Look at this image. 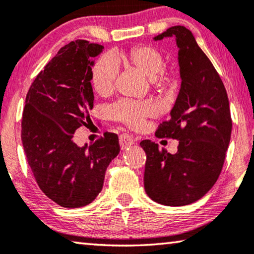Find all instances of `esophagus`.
Masks as SVG:
<instances>
[{
	"label": "esophagus",
	"instance_id": "34e87169",
	"mask_svg": "<svg viewBox=\"0 0 254 254\" xmlns=\"http://www.w3.org/2000/svg\"><path fill=\"white\" fill-rule=\"evenodd\" d=\"M119 142H120V147H121V149H123V150H125V149H127V148H129V147H131V145L134 144L133 137L129 136V135H127V134L120 135Z\"/></svg>",
	"mask_w": 254,
	"mask_h": 254
}]
</instances>
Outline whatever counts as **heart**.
Instances as JSON below:
<instances>
[{"label":"heart","instance_id":"b5f03b06","mask_svg":"<svg viewBox=\"0 0 254 254\" xmlns=\"http://www.w3.org/2000/svg\"><path fill=\"white\" fill-rule=\"evenodd\" d=\"M124 64L131 67L158 85H166L171 81L170 76L162 74L164 59L161 52L150 46H138L128 53H116L112 59L102 57L97 60L92 69V84L95 91L100 96H106L114 88L117 76V64ZM155 107L148 102H129L123 100L110 109L114 119L130 127L140 126L144 118L154 116Z\"/></svg>","mask_w":254,"mask_h":254}]
</instances>
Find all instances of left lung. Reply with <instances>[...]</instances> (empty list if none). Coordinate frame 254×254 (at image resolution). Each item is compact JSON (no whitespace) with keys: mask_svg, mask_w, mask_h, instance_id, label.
Returning <instances> with one entry per match:
<instances>
[{"mask_svg":"<svg viewBox=\"0 0 254 254\" xmlns=\"http://www.w3.org/2000/svg\"><path fill=\"white\" fill-rule=\"evenodd\" d=\"M175 38L182 83L170 120L158 137L179 141L176 154L143 140L145 193L155 202L179 207L201 199L216 183L231 136L230 106L223 82L185 26H172L154 40Z\"/></svg>","mask_w":254,"mask_h":254,"instance_id":"left-lung-1","label":"left lung"}]
</instances>
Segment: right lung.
I'll return each mask as SVG.
<instances>
[{"instance_id": "add662e5", "label": "right lung", "mask_w": 254, "mask_h": 254, "mask_svg": "<svg viewBox=\"0 0 254 254\" xmlns=\"http://www.w3.org/2000/svg\"><path fill=\"white\" fill-rule=\"evenodd\" d=\"M103 50L86 40L65 45L26 95L22 142L27 163L45 195L64 208L91 203L103 189L107 166L120 152L113 133L90 147L74 142L76 129L91 121L93 58Z\"/></svg>"}]
</instances>
